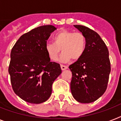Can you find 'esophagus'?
Segmentation results:
<instances>
[{
  "mask_svg": "<svg viewBox=\"0 0 121 121\" xmlns=\"http://www.w3.org/2000/svg\"><path fill=\"white\" fill-rule=\"evenodd\" d=\"M61 68L62 70H66L68 68V66H66V65H61Z\"/></svg>",
  "mask_w": 121,
  "mask_h": 121,
  "instance_id": "1",
  "label": "esophagus"
}]
</instances>
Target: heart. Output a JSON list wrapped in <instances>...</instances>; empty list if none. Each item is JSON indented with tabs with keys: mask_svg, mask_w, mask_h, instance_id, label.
Wrapping results in <instances>:
<instances>
[{
	"mask_svg": "<svg viewBox=\"0 0 121 121\" xmlns=\"http://www.w3.org/2000/svg\"><path fill=\"white\" fill-rule=\"evenodd\" d=\"M54 43L45 46L46 52L51 60L57 61L60 51L61 62H68L73 58L77 60L82 56L86 49V38L82 33L62 31L53 37Z\"/></svg>",
	"mask_w": 121,
	"mask_h": 121,
	"instance_id": "heart-1",
	"label": "heart"
}]
</instances>
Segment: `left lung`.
I'll return each mask as SVG.
<instances>
[{"label": "left lung", "mask_w": 121, "mask_h": 121, "mask_svg": "<svg viewBox=\"0 0 121 121\" xmlns=\"http://www.w3.org/2000/svg\"><path fill=\"white\" fill-rule=\"evenodd\" d=\"M74 27L84 35L86 45L82 56L69 66L72 73L70 89L77 101L91 103L107 88L111 73L109 50L96 32L83 26Z\"/></svg>", "instance_id": "8db88e82"}]
</instances>
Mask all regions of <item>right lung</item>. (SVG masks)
Here are the masks:
<instances>
[{
    "mask_svg": "<svg viewBox=\"0 0 121 121\" xmlns=\"http://www.w3.org/2000/svg\"><path fill=\"white\" fill-rule=\"evenodd\" d=\"M56 28L42 26L20 37L12 48L9 73L15 94L24 101L41 104L51 96L52 84L61 73L60 65L51 62L46 41Z\"/></svg>",
    "mask_w": 121,
    "mask_h": 121,
    "instance_id": "right-lung-1",
    "label": "right lung"
}]
</instances>
